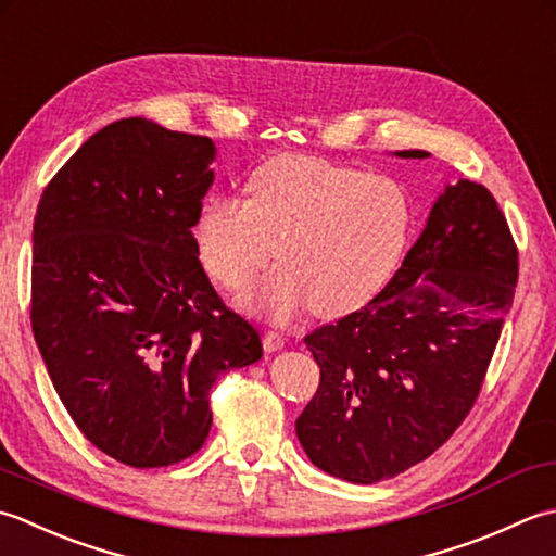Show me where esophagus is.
<instances>
[{
    "instance_id": "1",
    "label": "esophagus",
    "mask_w": 556,
    "mask_h": 556,
    "mask_svg": "<svg viewBox=\"0 0 556 556\" xmlns=\"http://www.w3.org/2000/svg\"><path fill=\"white\" fill-rule=\"evenodd\" d=\"M282 345H286V336L278 333V331H266V336H264L266 353H276V350H280Z\"/></svg>"
}]
</instances>
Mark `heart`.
<instances>
[{"label":"heart","mask_w":556,"mask_h":556,"mask_svg":"<svg viewBox=\"0 0 556 556\" xmlns=\"http://www.w3.org/2000/svg\"><path fill=\"white\" fill-rule=\"evenodd\" d=\"M410 225V199L395 179L278 155L249 177V199L215 194L203 203L194 244L206 274L228 290L252 286L278 244L282 264L258 290V304L274 316L304 304L343 314L387 280Z\"/></svg>","instance_id":"b5f03b06"}]
</instances>
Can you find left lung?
Here are the masks:
<instances>
[{"mask_svg":"<svg viewBox=\"0 0 556 556\" xmlns=\"http://www.w3.org/2000/svg\"><path fill=\"white\" fill-rule=\"evenodd\" d=\"M516 282L518 247L492 191L446 187L389 286L304 338L321 369L298 417L314 466L374 484L444 446L482 391Z\"/></svg>","mask_w":556,"mask_h":556,"instance_id":"1","label":"left lung"}]
</instances>
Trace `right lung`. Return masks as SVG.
Instances as JSON below:
<instances>
[{
    "label": "right lung",
    "mask_w": 556,
    "mask_h": 556,
    "mask_svg": "<svg viewBox=\"0 0 556 556\" xmlns=\"http://www.w3.org/2000/svg\"><path fill=\"white\" fill-rule=\"evenodd\" d=\"M213 155L208 136L112 122L50 179L33 223L30 326L52 387L90 444L131 468L194 456L215 379L264 353L191 235Z\"/></svg>",
    "instance_id": "1"
}]
</instances>
